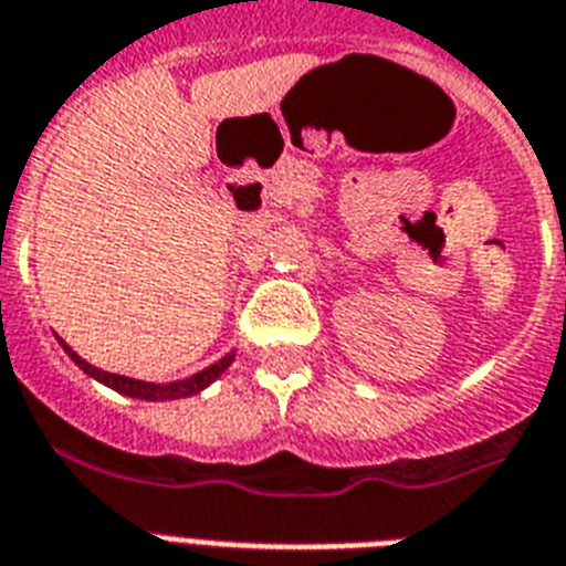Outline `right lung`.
<instances>
[{"label": "right lung", "mask_w": 566, "mask_h": 566, "mask_svg": "<svg viewBox=\"0 0 566 566\" xmlns=\"http://www.w3.org/2000/svg\"><path fill=\"white\" fill-rule=\"evenodd\" d=\"M60 340V347L65 349V356L72 358L77 367H81L86 376H92L95 381H101V385L112 387L115 394H124V396H133V399H144V401H167V399H188V396H196L202 394L205 387H210L213 381H217L222 373L231 367L233 356L237 353H228V356L219 358L217 364H210V367H205V370L193 373V376L181 378V381H165V385H156V381H142V378H129V376H118V373H106V370H97L95 364H88L86 358H81L77 353H74L69 344H65L63 338Z\"/></svg>", "instance_id": "right-lung-1"}]
</instances>
